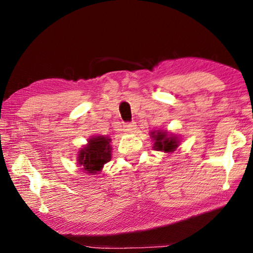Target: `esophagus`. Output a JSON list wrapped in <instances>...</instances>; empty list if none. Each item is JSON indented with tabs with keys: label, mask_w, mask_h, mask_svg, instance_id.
<instances>
[{
	"label": "esophagus",
	"mask_w": 253,
	"mask_h": 253,
	"mask_svg": "<svg viewBox=\"0 0 253 253\" xmlns=\"http://www.w3.org/2000/svg\"><path fill=\"white\" fill-rule=\"evenodd\" d=\"M135 128H136L135 123H126L124 125V130H125V132H127V133L134 132Z\"/></svg>",
	"instance_id": "34e87169"
}]
</instances>
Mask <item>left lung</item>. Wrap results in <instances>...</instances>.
<instances>
[{"label": "left lung", "mask_w": 253, "mask_h": 253, "mask_svg": "<svg viewBox=\"0 0 253 253\" xmlns=\"http://www.w3.org/2000/svg\"><path fill=\"white\" fill-rule=\"evenodd\" d=\"M151 135L155 140L154 148L156 150L173 151L178 147L177 137L168 136L167 132H160V130L157 133L151 132Z\"/></svg>", "instance_id": "1"}]
</instances>
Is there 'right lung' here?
Instances as JSON below:
<instances>
[{
  "label": "right lung",
  "mask_w": 253,
  "mask_h": 253,
  "mask_svg": "<svg viewBox=\"0 0 253 253\" xmlns=\"http://www.w3.org/2000/svg\"><path fill=\"white\" fill-rule=\"evenodd\" d=\"M110 141L107 136H95L89 140V144L79 154V163L84 171L95 174L111 160Z\"/></svg>",
  "instance_id": "1"
}]
</instances>
